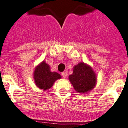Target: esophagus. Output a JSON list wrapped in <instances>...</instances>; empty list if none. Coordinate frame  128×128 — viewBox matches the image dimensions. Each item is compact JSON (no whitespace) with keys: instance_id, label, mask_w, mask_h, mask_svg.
I'll return each mask as SVG.
<instances>
[{"instance_id":"esophagus-1","label":"esophagus","mask_w":128,"mask_h":128,"mask_svg":"<svg viewBox=\"0 0 128 128\" xmlns=\"http://www.w3.org/2000/svg\"><path fill=\"white\" fill-rule=\"evenodd\" d=\"M62 76H63V78H65L66 77V74L65 72H62Z\"/></svg>"}]
</instances>
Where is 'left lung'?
<instances>
[{
    "label": "left lung",
    "instance_id": "left-lung-1",
    "mask_svg": "<svg viewBox=\"0 0 128 128\" xmlns=\"http://www.w3.org/2000/svg\"><path fill=\"white\" fill-rule=\"evenodd\" d=\"M68 79L76 92L87 93L94 88L97 78L91 66L80 62L74 66L73 73Z\"/></svg>",
    "mask_w": 128,
    "mask_h": 128
}]
</instances>
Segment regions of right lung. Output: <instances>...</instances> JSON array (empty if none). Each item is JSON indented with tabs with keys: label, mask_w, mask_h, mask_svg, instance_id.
Returning a JSON list of instances; mask_svg holds the SVG:
<instances>
[{
	"label": "right lung",
	"mask_w": 128,
	"mask_h": 128,
	"mask_svg": "<svg viewBox=\"0 0 128 128\" xmlns=\"http://www.w3.org/2000/svg\"><path fill=\"white\" fill-rule=\"evenodd\" d=\"M61 75L56 72H51L50 66L45 62H42L35 68L34 78L37 87L42 90H47L53 86Z\"/></svg>",
	"instance_id": "add662e5"
}]
</instances>
